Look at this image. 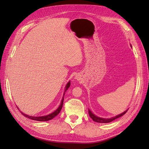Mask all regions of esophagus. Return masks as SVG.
<instances>
[{"label":"esophagus","instance_id":"1","mask_svg":"<svg viewBox=\"0 0 149 149\" xmlns=\"http://www.w3.org/2000/svg\"><path fill=\"white\" fill-rule=\"evenodd\" d=\"M77 77V76H76ZM75 79H78V78L77 77H75Z\"/></svg>","mask_w":149,"mask_h":149}]
</instances>
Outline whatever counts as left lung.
Listing matches in <instances>:
<instances>
[{
	"label": "left lung",
	"mask_w": 149,
	"mask_h": 149,
	"mask_svg": "<svg viewBox=\"0 0 149 149\" xmlns=\"http://www.w3.org/2000/svg\"><path fill=\"white\" fill-rule=\"evenodd\" d=\"M131 47H132V45H131ZM127 110H126L123 112L121 113V114H118L117 116H114V117H112L110 118H100V117L97 116H96L95 114H93V113L89 109L88 110L89 116L92 118L93 121H95V122H98V123H110L111 122H112V121H114V120L117 119V118L122 116L123 115H124L125 113L127 112Z\"/></svg>",
	"instance_id": "obj_1"
}]
</instances>
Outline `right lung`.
<instances>
[{"label":"right lung","instance_id":"obj_1","mask_svg":"<svg viewBox=\"0 0 149 149\" xmlns=\"http://www.w3.org/2000/svg\"><path fill=\"white\" fill-rule=\"evenodd\" d=\"M70 81L68 82V84H66V85H65L64 95H63V97L62 99L61 102H60V106L56 110L54 111L53 112L50 113V114L46 115V116H29V115H27L26 114H24V113L21 112V111H20V112H21L22 114H23L25 117L28 118H29V119L33 120H35V121H39V122H45V121H49V120L53 119V118L55 116H56L59 114L60 111H61V109H62V106H63V102H64V97L65 92L68 89V88L70 87Z\"/></svg>","mask_w":149,"mask_h":149}]
</instances>
